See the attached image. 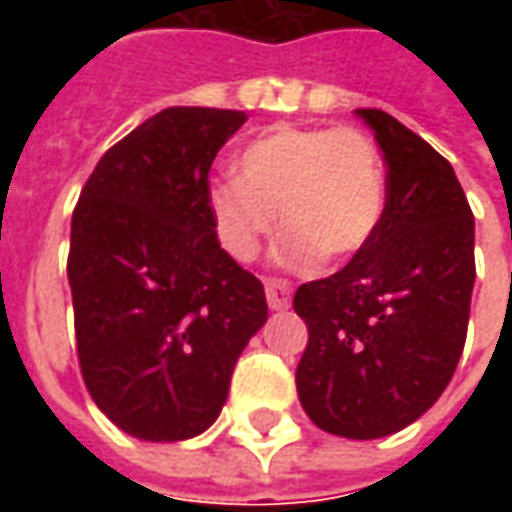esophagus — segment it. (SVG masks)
Instances as JSON below:
<instances>
[{
	"label": "esophagus",
	"instance_id": "esophagus-1",
	"mask_svg": "<svg viewBox=\"0 0 512 512\" xmlns=\"http://www.w3.org/2000/svg\"><path fill=\"white\" fill-rule=\"evenodd\" d=\"M290 296H293V288H290L288 279H279V277L266 279V299L271 310H288Z\"/></svg>",
	"mask_w": 512,
	"mask_h": 512
}]
</instances>
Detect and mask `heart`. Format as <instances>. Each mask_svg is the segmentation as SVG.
Here are the masks:
<instances>
[{"mask_svg": "<svg viewBox=\"0 0 512 512\" xmlns=\"http://www.w3.org/2000/svg\"><path fill=\"white\" fill-rule=\"evenodd\" d=\"M238 178L208 189L216 235L252 260L277 227L290 260H343L376 235L386 208V169L376 139L354 126H274L235 156Z\"/></svg>", "mask_w": 512, "mask_h": 512, "instance_id": "obj_1", "label": "heart"}]
</instances>
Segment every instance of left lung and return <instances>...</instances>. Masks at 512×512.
<instances>
[{
	"instance_id": "left-lung-1",
	"label": "left lung",
	"mask_w": 512,
	"mask_h": 512,
	"mask_svg": "<svg viewBox=\"0 0 512 512\" xmlns=\"http://www.w3.org/2000/svg\"><path fill=\"white\" fill-rule=\"evenodd\" d=\"M386 164L376 235L345 268L296 290L307 323L296 389L307 417L381 439L428 411L461 359L474 288V216L450 161L381 109H356Z\"/></svg>"
}]
</instances>
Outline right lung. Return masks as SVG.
I'll return each instance as SVG.
<instances>
[{"label":"right lung","instance_id":"1","mask_svg":"<svg viewBox=\"0 0 512 512\" xmlns=\"http://www.w3.org/2000/svg\"><path fill=\"white\" fill-rule=\"evenodd\" d=\"M244 112L169 106L109 147L71 222L76 354L95 406L145 441L200 436L266 323L255 274L216 238L208 172Z\"/></svg>","mask_w":512,"mask_h":512}]
</instances>
